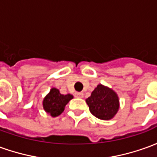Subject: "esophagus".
Listing matches in <instances>:
<instances>
[{
	"label": "esophagus",
	"instance_id": "esophagus-1",
	"mask_svg": "<svg viewBox=\"0 0 157 157\" xmlns=\"http://www.w3.org/2000/svg\"><path fill=\"white\" fill-rule=\"evenodd\" d=\"M75 97L80 98H82L84 97V94H82V93H75Z\"/></svg>",
	"mask_w": 157,
	"mask_h": 157
}]
</instances>
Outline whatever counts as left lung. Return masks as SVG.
Wrapping results in <instances>:
<instances>
[{"mask_svg":"<svg viewBox=\"0 0 157 157\" xmlns=\"http://www.w3.org/2000/svg\"><path fill=\"white\" fill-rule=\"evenodd\" d=\"M90 112L100 120L108 121L114 118L120 108L117 94L109 86L98 84L86 99Z\"/></svg>","mask_w":157,"mask_h":157,"instance_id":"8db88e82","label":"left lung"}]
</instances>
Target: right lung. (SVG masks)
I'll return each instance as SVG.
<instances>
[{
  "mask_svg": "<svg viewBox=\"0 0 157 157\" xmlns=\"http://www.w3.org/2000/svg\"><path fill=\"white\" fill-rule=\"evenodd\" d=\"M73 95L68 94L63 95L60 94L59 90L52 87L42 101L43 109L52 117H59L65 109V105L73 98Z\"/></svg>",
  "mask_w": 157,
  "mask_h": 157,
  "instance_id": "right-lung-1",
  "label": "right lung"
}]
</instances>
